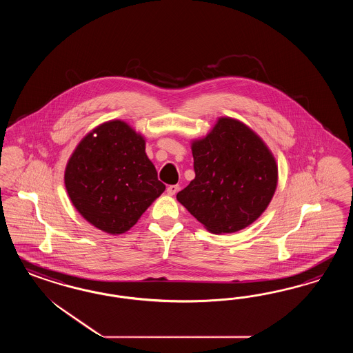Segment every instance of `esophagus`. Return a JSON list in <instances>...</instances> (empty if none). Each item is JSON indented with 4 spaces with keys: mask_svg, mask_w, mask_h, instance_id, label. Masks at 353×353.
I'll use <instances>...</instances> for the list:
<instances>
[{
    "mask_svg": "<svg viewBox=\"0 0 353 353\" xmlns=\"http://www.w3.org/2000/svg\"><path fill=\"white\" fill-rule=\"evenodd\" d=\"M179 192V185H171L167 188V194L168 195H174L176 192Z\"/></svg>",
    "mask_w": 353,
    "mask_h": 353,
    "instance_id": "esophagus-1",
    "label": "esophagus"
}]
</instances>
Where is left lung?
Listing matches in <instances>:
<instances>
[{"label":"left lung","instance_id":"obj_1","mask_svg":"<svg viewBox=\"0 0 353 353\" xmlns=\"http://www.w3.org/2000/svg\"><path fill=\"white\" fill-rule=\"evenodd\" d=\"M192 152L195 179L176 198L210 233L239 232L264 214L278 165L255 130L220 117L205 136L192 139Z\"/></svg>","mask_w":353,"mask_h":353}]
</instances>
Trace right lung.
I'll return each instance as SVG.
<instances>
[{
  "mask_svg": "<svg viewBox=\"0 0 353 353\" xmlns=\"http://www.w3.org/2000/svg\"><path fill=\"white\" fill-rule=\"evenodd\" d=\"M145 150V137L120 119L97 125L77 143L64 170V186L89 224L123 234L165 190Z\"/></svg>",
  "mask_w": 353,
  "mask_h": 353,
  "instance_id": "1",
  "label": "right lung"
}]
</instances>
